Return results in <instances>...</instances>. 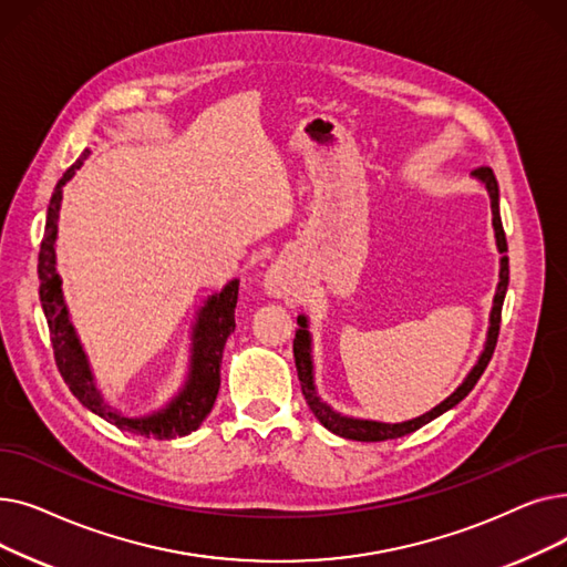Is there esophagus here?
<instances>
[{
  "mask_svg": "<svg viewBox=\"0 0 567 567\" xmlns=\"http://www.w3.org/2000/svg\"><path fill=\"white\" fill-rule=\"evenodd\" d=\"M264 289L268 296H274V299H282V296H287V289L282 285V278L278 274H268L266 280H264Z\"/></svg>",
  "mask_w": 567,
  "mask_h": 567,
  "instance_id": "obj_1",
  "label": "esophagus"
}]
</instances>
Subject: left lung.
I'll use <instances>...</instances> for the list:
<instances>
[{"mask_svg":"<svg viewBox=\"0 0 567 567\" xmlns=\"http://www.w3.org/2000/svg\"><path fill=\"white\" fill-rule=\"evenodd\" d=\"M471 176L475 182H481L489 195L492 202V225H494V236H496V248L501 252L498 259V285H496V293L492 301V310H489V329H487V338L483 344V351L478 355V361L471 368V372L464 377V381L457 385V389L445 398L441 404H436L434 409H430L423 415H415L411 421H402V423H381V421H370V419H353V415H344L340 411H336L331 404H326L321 400V395L317 393V383H315V361H312V333H310V319L306 315H299V329H296V338H293V359H296V372H299V381H301V391L306 395L308 406L312 409L315 419L338 436L342 439H351V441H389V439H400L406 436L415 430H421L423 425L432 423L434 419H439L441 413L451 411L453 406H457L471 391L473 385L478 383V379L483 377L494 347H496V338H498V326H501V308H503V299L505 291H508V244H505V231L501 225V214H498V184L496 176L489 167H478L473 169Z\"/></svg>","mask_w":567,"mask_h":567,"instance_id":"8db88e82","label":"left lung"}]
</instances>
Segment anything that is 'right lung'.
I'll use <instances>...</instances> for the list:
<instances>
[{"mask_svg": "<svg viewBox=\"0 0 567 567\" xmlns=\"http://www.w3.org/2000/svg\"><path fill=\"white\" fill-rule=\"evenodd\" d=\"M89 152L59 178L45 218V236L39 252V296L48 319L50 340L54 349V361L62 372L71 393L92 413L101 415L110 425L152 439H176L195 432L214 409L220 389V361L227 338L234 333V308L238 299V280H229L220 291L206 296L204 306L195 312L190 331V359L188 374L176 395L161 409L144 415H126L114 409L96 385V377L89 363V355L78 338L71 312L64 299L62 276L56 274V231H59V208H62L64 186L86 161Z\"/></svg>", "mask_w": 567, "mask_h": 567, "instance_id": "add662e5", "label": "right lung"}]
</instances>
